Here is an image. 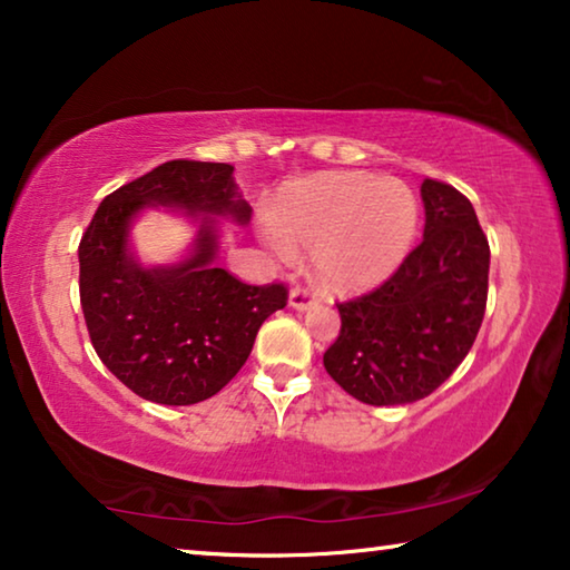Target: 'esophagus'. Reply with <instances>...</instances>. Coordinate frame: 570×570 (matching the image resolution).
I'll return each instance as SVG.
<instances>
[{"mask_svg":"<svg viewBox=\"0 0 570 570\" xmlns=\"http://www.w3.org/2000/svg\"><path fill=\"white\" fill-rule=\"evenodd\" d=\"M314 304H316L314 294H308L306 288H302V286H296V288H292V292H288V306L296 308V312H306V308L314 306Z\"/></svg>","mask_w":570,"mask_h":570,"instance_id":"1","label":"esophagus"}]
</instances>
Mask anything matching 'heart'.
<instances>
[{
    "label": "heart",
    "mask_w": 570,
    "mask_h": 570,
    "mask_svg": "<svg viewBox=\"0 0 570 570\" xmlns=\"http://www.w3.org/2000/svg\"><path fill=\"white\" fill-rule=\"evenodd\" d=\"M417 224V200L402 180L330 170L288 183L268 214L266 240L282 258L314 250L324 284L356 294L397 272Z\"/></svg>",
    "instance_id": "1"
}]
</instances>
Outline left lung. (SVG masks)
I'll return each mask as SVG.
<instances>
[{"label":"left lung","mask_w":570,"mask_h":570,"mask_svg":"<svg viewBox=\"0 0 570 570\" xmlns=\"http://www.w3.org/2000/svg\"><path fill=\"white\" fill-rule=\"evenodd\" d=\"M424 236L377 292L340 304L342 332L324 354L330 377L374 407L435 392L465 360L485 316L490 246L475 208L424 178Z\"/></svg>","instance_id":"8db88e82"}]
</instances>
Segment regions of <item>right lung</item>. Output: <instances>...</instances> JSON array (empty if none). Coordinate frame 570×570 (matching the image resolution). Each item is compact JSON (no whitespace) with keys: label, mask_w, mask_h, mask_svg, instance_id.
Here are the masks:
<instances>
[{"label":"right lung","mask_w":570,"mask_h":570,"mask_svg":"<svg viewBox=\"0 0 570 570\" xmlns=\"http://www.w3.org/2000/svg\"><path fill=\"white\" fill-rule=\"evenodd\" d=\"M150 207L176 209L194 226L170 265H142L131 226ZM248 226L250 206L228 163L168 160L118 188L80 240V302L102 364L138 397L196 404L236 377L256 334L286 306L282 284L248 286L216 266L220 220Z\"/></svg>","instance_id":"obj_1"}]
</instances>
